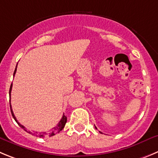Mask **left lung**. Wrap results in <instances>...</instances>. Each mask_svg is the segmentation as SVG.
<instances>
[{
  "label": "left lung",
  "mask_w": 158,
  "mask_h": 158,
  "mask_svg": "<svg viewBox=\"0 0 158 158\" xmlns=\"http://www.w3.org/2000/svg\"><path fill=\"white\" fill-rule=\"evenodd\" d=\"M95 128H96V129H97V127H96V126H95Z\"/></svg>",
  "instance_id": "obj_1"
}]
</instances>
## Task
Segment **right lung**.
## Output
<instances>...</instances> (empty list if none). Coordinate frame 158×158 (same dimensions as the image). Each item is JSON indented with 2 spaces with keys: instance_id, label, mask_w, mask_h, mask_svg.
<instances>
[{
  "instance_id": "add662e5",
  "label": "right lung",
  "mask_w": 158,
  "mask_h": 158,
  "mask_svg": "<svg viewBox=\"0 0 158 158\" xmlns=\"http://www.w3.org/2000/svg\"><path fill=\"white\" fill-rule=\"evenodd\" d=\"M16 69H17V65H16L15 69L14 75H13V76H15V72H16ZM11 88H12V84H11V86H10V90H9L10 107H11V114H12L13 118H14V119H15V122L18 123V125H19V126H20V127H21V128H23V129H24L25 131H26V132H29V134H32V135H36V136H38V137H40V138H41V137H43V138H44V137L47 136V135H49V136H52V135H55V134H57V133H58V132H61V131L63 129H64V126H65L66 122H67V117H66V116L64 115V114H63L62 118H61V121H60V122H58V124H57V126H55V127L53 128L52 130L50 131L49 132H30V131H27V130H26V128H25L24 126H23V125H21V124L19 123V122H18L17 119H16V118H15V116L14 113H13L12 109H11Z\"/></svg>"
}]
</instances>
